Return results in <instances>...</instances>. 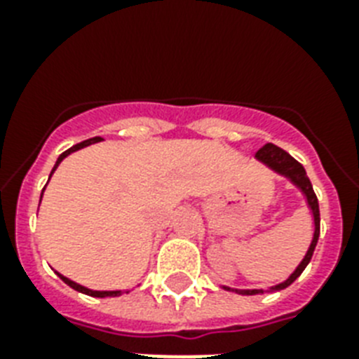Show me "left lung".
I'll list each match as a JSON object with an SVG mask.
<instances>
[{
	"label": "left lung",
	"mask_w": 359,
	"mask_h": 359,
	"mask_svg": "<svg viewBox=\"0 0 359 359\" xmlns=\"http://www.w3.org/2000/svg\"><path fill=\"white\" fill-rule=\"evenodd\" d=\"M255 158L261 163H264L268 169H272L273 173L281 175L285 179L289 180L290 184L296 186L298 190L302 191V196L306 197L307 208H309V212L313 216V238L311 244L307 248L306 255L300 261V264L296 266V270L290 273L289 278L281 281V283L273 285L268 289V292H276V290H283L287 289L290 283H294L296 279L300 278V273L306 270V266L309 264L313 257V251H315V245L318 242V235H320V212H318V201L317 196H315V191H313L311 180L307 177L306 169L302 165L300 162H296L294 158L290 156L289 152L283 151V149H279L278 145H273V143H266V145L262 147L261 151H257ZM222 289L231 290V292H236V294H244V296H253V294H264V290L262 289H233V287H225L222 285Z\"/></svg>",
	"instance_id": "1"
}]
</instances>
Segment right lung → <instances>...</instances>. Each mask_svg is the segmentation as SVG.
<instances>
[{
  "label": "right lung",
  "mask_w": 359,
  "mask_h": 359,
  "mask_svg": "<svg viewBox=\"0 0 359 359\" xmlns=\"http://www.w3.org/2000/svg\"><path fill=\"white\" fill-rule=\"evenodd\" d=\"M98 141H102V137H91V140H86V141H81V143H78V145L70 147L69 151H65L63 154H59L57 162H55V165H53L50 177H52L53 171L59 168V163L63 162L65 158L69 156V154H72V152H76V151H80V149H83V147L93 145V143H98ZM48 180H50V179H48ZM44 188H46V186H44ZM42 191H44V190H42ZM41 199H42V194H41ZM55 273H57L59 278L63 279L65 283L69 285V287H72L74 290H78V292H83V294H87V296H95V298H108V296H121V294H123V290H93V289H87V287H83V285L76 283V281H72V279H69V278H65L63 273H59V272H55Z\"/></svg>",
  "instance_id": "add662e5"
}]
</instances>
